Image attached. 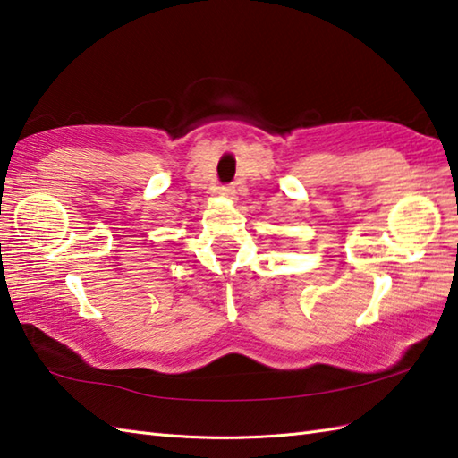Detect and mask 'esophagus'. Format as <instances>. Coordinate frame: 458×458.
I'll use <instances>...</instances> for the list:
<instances>
[{
    "label": "esophagus",
    "instance_id": "1",
    "mask_svg": "<svg viewBox=\"0 0 458 458\" xmlns=\"http://www.w3.org/2000/svg\"><path fill=\"white\" fill-rule=\"evenodd\" d=\"M218 194H220V197H226V199H234L236 197V187H232V184H228V187H220Z\"/></svg>",
    "mask_w": 458,
    "mask_h": 458
}]
</instances>
